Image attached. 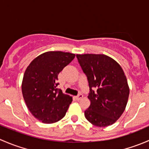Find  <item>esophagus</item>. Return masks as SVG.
I'll use <instances>...</instances> for the list:
<instances>
[{
    "label": "esophagus",
    "instance_id": "34e87169",
    "mask_svg": "<svg viewBox=\"0 0 149 149\" xmlns=\"http://www.w3.org/2000/svg\"><path fill=\"white\" fill-rule=\"evenodd\" d=\"M82 98H83V95H82L81 94H79V95L76 96V100H81Z\"/></svg>",
    "mask_w": 149,
    "mask_h": 149
}]
</instances>
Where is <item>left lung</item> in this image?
Returning a JSON list of instances; mask_svg holds the SVG:
<instances>
[{"label": "left lung", "instance_id": "8db88e82", "mask_svg": "<svg viewBox=\"0 0 149 149\" xmlns=\"http://www.w3.org/2000/svg\"><path fill=\"white\" fill-rule=\"evenodd\" d=\"M87 77L90 106L84 112L86 120L94 125L107 127L118 120L128 100L127 79L121 66L105 55H76Z\"/></svg>", "mask_w": 149, "mask_h": 149}]
</instances>
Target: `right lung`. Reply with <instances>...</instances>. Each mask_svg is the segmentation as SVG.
I'll return each mask as SVG.
<instances>
[{
  "mask_svg": "<svg viewBox=\"0 0 149 149\" xmlns=\"http://www.w3.org/2000/svg\"><path fill=\"white\" fill-rule=\"evenodd\" d=\"M75 58L61 51L45 52L26 68L22 81L24 100L33 116L43 123H56L65 115L72 97L57 88L58 76Z\"/></svg>",
  "mask_w": 149,
  "mask_h": 149,
  "instance_id": "obj_1",
  "label": "right lung"
}]
</instances>
